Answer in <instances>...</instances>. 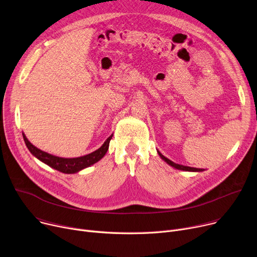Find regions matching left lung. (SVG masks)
Returning a JSON list of instances; mask_svg holds the SVG:
<instances>
[{
	"label": "left lung",
	"instance_id": "left-lung-1",
	"mask_svg": "<svg viewBox=\"0 0 257 257\" xmlns=\"http://www.w3.org/2000/svg\"><path fill=\"white\" fill-rule=\"evenodd\" d=\"M157 153L158 155L161 157V159L163 161H165L168 165H170L172 167L176 168V169H179V170H184V172H192V173H199V172H203L204 169H201V168H195V167H190V166H185V165H182V164H178V163H175L173 162L172 160H169L168 158H166L165 156H163L162 154L157 150Z\"/></svg>",
	"mask_w": 257,
	"mask_h": 257
}]
</instances>
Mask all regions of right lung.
<instances>
[{"instance_id": "add662e5", "label": "right lung", "mask_w": 257, "mask_h": 257, "mask_svg": "<svg viewBox=\"0 0 257 257\" xmlns=\"http://www.w3.org/2000/svg\"><path fill=\"white\" fill-rule=\"evenodd\" d=\"M23 136H24V141L26 143L27 148L29 149L32 155L35 156L38 160L50 166L51 168L59 170V172L63 174H76L80 172V170L95 164L96 162H98L99 160H101L104 157V155L108 150L109 142L112 138V134L98 150L92 152L91 154H88V155L76 157V158H62V157L51 155V154L41 151L40 149L32 145L27 139L25 133H23Z\"/></svg>"}]
</instances>
